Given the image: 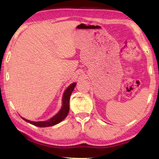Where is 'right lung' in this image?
Segmentation results:
<instances>
[{
    "label": "right lung",
    "instance_id": "right-lung-1",
    "mask_svg": "<svg viewBox=\"0 0 159 159\" xmlns=\"http://www.w3.org/2000/svg\"><path fill=\"white\" fill-rule=\"evenodd\" d=\"M76 83H74L71 85H70L67 89L65 90V92L64 93L63 99H62V107H61V110L57 114H56L55 116L51 118L49 120L47 121H40V122H34L31 121V120H26L25 118H23V120H25V121L28 122L31 124L38 126V127H49V126L55 125L57 123H60L61 120H64V118L66 117L67 114H68L69 111V99L70 96H71L72 92L74 89L75 86H76Z\"/></svg>",
    "mask_w": 159,
    "mask_h": 159
}]
</instances>
